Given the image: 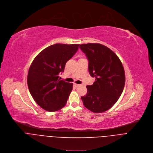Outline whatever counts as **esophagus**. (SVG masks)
<instances>
[{
  "label": "esophagus",
  "mask_w": 153,
  "mask_h": 153,
  "mask_svg": "<svg viewBox=\"0 0 153 153\" xmlns=\"http://www.w3.org/2000/svg\"><path fill=\"white\" fill-rule=\"evenodd\" d=\"M74 86L75 87H79L80 86V85L79 84H74Z\"/></svg>",
  "instance_id": "34e87169"
}]
</instances>
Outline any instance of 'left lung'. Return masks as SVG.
<instances>
[{
    "mask_svg": "<svg viewBox=\"0 0 153 153\" xmlns=\"http://www.w3.org/2000/svg\"><path fill=\"white\" fill-rule=\"evenodd\" d=\"M79 47L88 59L90 75L95 78L93 85L86 87L87 93L81 99L91 112L103 113L113 106L123 93L124 67L115 53L102 44L88 43Z\"/></svg>",
    "mask_w": 153,
    "mask_h": 153,
    "instance_id": "1",
    "label": "left lung"
}]
</instances>
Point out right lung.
<instances>
[{
	"label": "right lung",
	"mask_w": 153,
	"mask_h": 153,
	"mask_svg": "<svg viewBox=\"0 0 153 153\" xmlns=\"http://www.w3.org/2000/svg\"><path fill=\"white\" fill-rule=\"evenodd\" d=\"M79 44H56L40 52L29 69L27 86L30 95L39 106L54 112L66 104L73 84L59 79L65 65L73 56Z\"/></svg>",
	"instance_id": "right-lung-1"
}]
</instances>
